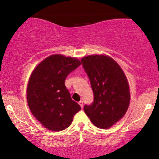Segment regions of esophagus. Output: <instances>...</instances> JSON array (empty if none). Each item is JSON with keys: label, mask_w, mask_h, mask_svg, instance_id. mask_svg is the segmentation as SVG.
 I'll return each mask as SVG.
<instances>
[{"label": "esophagus", "mask_w": 159, "mask_h": 159, "mask_svg": "<svg viewBox=\"0 0 159 159\" xmlns=\"http://www.w3.org/2000/svg\"><path fill=\"white\" fill-rule=\"evenodd\" d=\"M79 105L81 106V108H83V106H84V103H83V101H82V100H81V101H79Z\"/></svg>", "instance_id": "1"}]
</instances>
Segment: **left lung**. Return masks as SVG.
<instances>
[{
  "label": "left lung",
  "mask_w": 159,
  "mask_h": 159,
  "mask_svg": "<svg viewBox=\"0 0 159 159\" xmlns=\"http://www.w3.org/2000/svg\"><path fill=\"white\" fill-rule=\"evenodd\" d=\"M94 94L90 105L84 110L94 125L109 128L127 111L130 103L129 86L116 62L106 56H88L81 59Z\"/></svg>",
  "instance_id": "left-lung-1"
}]
</instances>
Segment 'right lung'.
<instances>
[{"mask_svg": "<svg viewBox=\"0 0 159 159\" xmlns=\"http://www.w3.org/2000/svg\"><path fill=\"white\" fill-rule=\"evenodd\" d=\"M80 65L77 59L56 54L46 58L32 73L28 84V104L33 115L48 129H66L81 109L65 85L67 75Z\"/></svg>", "mask_w": 159, "mask_h": 159, "instance_id": "1", "label": "right lung"}]
</instances>
